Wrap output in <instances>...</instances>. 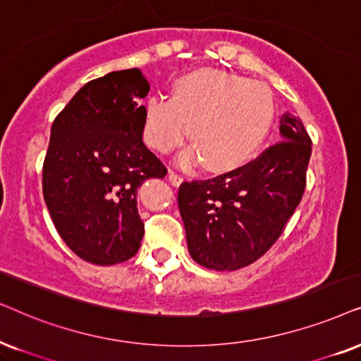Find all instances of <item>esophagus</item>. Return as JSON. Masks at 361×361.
Wrapping results in <instances>:
<instances>
[{"mask_svg": "<svg viewBox=\"0 0 361 361\" xmlns=\"http://www.w3.org/2000/svg\"><path fill=\"white\" fill-rule=\"evenodd\" d=\"M168 180H170V183H171V185L180 186V185H181V181H183V176L178 175L176 171H171V170H170V173H168Z\"/></svg>", "mask_w": 361, "mask_h": 361, "instance_id": "esophagus-1", "label": "esophagus"}]
</instances>
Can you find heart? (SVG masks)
Returning <instances> with one entry per match:
<instances>
[{"label":"heart","instance_id":"obj_1","mask_svg":"<svg viewBox=\"0 0 361 361\" xmlns=\"http://www.w3.org/2000/svg\"><path fill=\"white\" fill-rule=\"evenodd\" d=\"M276 117V100L264 82L219 69L181 75L171 99L152 95L143 110V138L161 153L185 142L191 127L193 147L180 161H206L213 171L246 163L266 140Z\"/></svg>","mask_w":361,"mask_h":361}]
</instances>
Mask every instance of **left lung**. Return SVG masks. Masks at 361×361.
Segmentation results:
<instances>
[{
	"label": "left lung",
	"mask_w": 361,
	"mask_h": 361,
	"mask_svg": "<svg viewBox=\"0 0 361 361\" xmlns=\"http://www.w3.org/2000/svg\"><path fill=\"white\" fill-rule=\"evenodd\" d=\"M281 140L236 170L181 183L178 206L190 256L200 266L246 267L282 234L304 195L312 140L290 114L281 117Z\"/></svg>",
	"instance_id": "left-lung-1"
}]
</instances>
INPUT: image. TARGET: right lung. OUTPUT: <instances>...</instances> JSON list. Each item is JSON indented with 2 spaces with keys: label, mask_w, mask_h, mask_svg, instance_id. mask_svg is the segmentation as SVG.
<instances>
[{
  "label": "right lung",
  "mask_w": 361,
  "mask_h": 361,
  "mask_svg": "<svg viewBox=\"0 0 361 361\" xmlns=\"http://www.w3.org/2000/svg\"><path fill=\"white\" fill-rule=\"evenodd\" d=\"M150 84L140 69L90 80L57 115L42 166V195L72 252L112 266L140 249L145 226L137 193L166 168L143 143Z\"/></svg>",
  "instance_id": "obj_1"
}]
</instances>
